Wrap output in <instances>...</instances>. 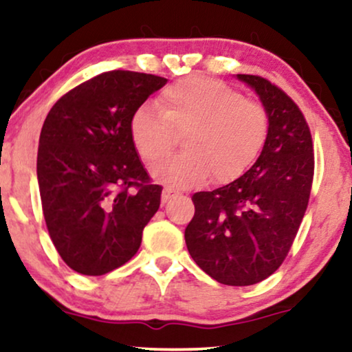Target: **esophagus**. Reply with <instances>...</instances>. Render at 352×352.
I'll list each match as a JSON object with an SVG mask.
<instances>
[{
	"mask_svg": "<svg viewBox=\"0 0 352 352\" xmlns=\"http://www.w3.org/2000/svg\"><path fill=\"white\" fill-rule=\"evenodd\" d=\"M177 194L173 189H165L162 192V204H168L171 199H175Z\"/></svg>",
	"mask_w": 352,
	"mask_h": 352,
	"instance_id": "esophagus-1",
	"label": "esophagus"
}]
</instances>
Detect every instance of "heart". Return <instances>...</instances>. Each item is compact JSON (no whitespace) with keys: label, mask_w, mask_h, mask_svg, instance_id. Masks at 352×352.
<instances>
[{"label":"heart","mask_w":352,"mask_h":352,"mask_svg":"<svg viewBox=\"0 0 352 352\" xmlns=\"http://www.w3.org/2000/svg\"><path fill=\"white\" fill-rule=\"evenodd\" d=\"M153 110L142 105L129 120V134L147 165L170 155L184 136V153L152 170L173 187L200 184L213 175L230 182L243 175L261 153L269 136V115L259 102L206 76H186L166 86Z\"/></svg>","instance_id":"b5f03b06"}]
</instances>
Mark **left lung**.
<instances>
[{"mask_svg":"<svg viewBox=\"0 0 352 352\" xmlns=\"http://www.w3.org/2000/svg\"><path fill=\"white\" fill-rule=\"evenodd\" d=\"M269 115L258 160L228 186L192 197L184 237L200 269L224 285L245 287L280 267L306 213L314 176L309 126L298 105L271 81L237 75Z\"/></svg>","mask_w":352,"mask_h":352,"instance_id":"obj_1","label":"left lung"}]
</instances>
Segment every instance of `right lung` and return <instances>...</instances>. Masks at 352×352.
<instances>
[{"mask_svg":"<svg viewBox=\"0 0 352 352\" xmlns=\"http://www.w3.org/2000/svg\"><path fill=\"white\" fill-rule=\"evenodd\" d=\"M166 78L112 70L62 96L47 113L36 158L43 214L69 267L104 276L128 263L160 206L129 120Z\"/></svg>","mask_w":352,"mask_h":352,"instance_id":"right-lung-1","label":"right lung"}]
</instances>
